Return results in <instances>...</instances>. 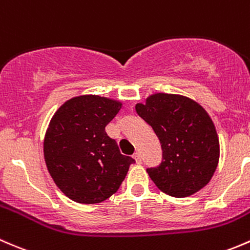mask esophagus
Returning a JSON list of instances; mask_svg holds the SVG:
<instances>
[{
    "label": "esophagus",
    "mask_w": 250,
    "mask_h": 250,
    "mask_svg": "<svg viewBox=\"0 0 250 250\" xmlns=\"http://www.w3.org/2000/svg\"><path fill=\"white\" fill-rule=\"evenodd\" d=\"M133 158H135L136 163H137V164H141V163H142V156H141V153H140V151H136V153L133 154Z\"/></svg>",
    "instance_id": "34e87169"
}]
</instances>
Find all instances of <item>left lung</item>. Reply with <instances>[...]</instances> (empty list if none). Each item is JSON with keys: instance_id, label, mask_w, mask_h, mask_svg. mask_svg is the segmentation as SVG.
Here are the masks:
<instances>
[{"instance_id": "8db88e82", "label": "left lung", "mask_w": 250, "mask_h": 250, "mask_svg": "<svg viewBox=\"0 0 250 250\" xmlns=\"http://www.w3.org/2000/svg\"><path fill=\"white\" fill-rule=\"evenodd\" d=\"M136 112L153 127L163 161L148 167L156 187L173 197H187L208 184L219 161V140L209 115L192 100L155 94Z\"/></svg>"}]
</instances>
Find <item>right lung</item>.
I'll use <instances>...</instances> for the list:
<instances>
[{"mask_svg": "<svg viewBox=\"0 0 250 250\" xmlns=\"http://www.w3.org/2000/svg\"><path fill=\"white\" fill-rule=\"evenodd\" d=\"M120 108V102L87 95L71 99L54 114L45 133L44 160L59 189L73 201L107 200L135 164L104 130Z\"/></svg>", "mask_w": 250, "mask_h": 250, "instance_id": "obj_1", "label": "right lung"}]
</instances>
